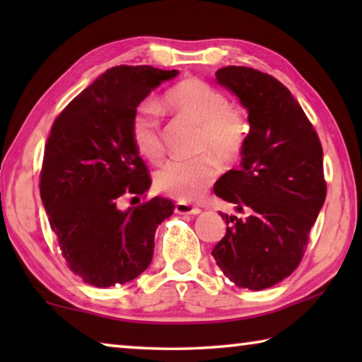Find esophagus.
<instances>
[{"instance_id": "esophagus-1", "label": "esophagus", "mask_w": 362, "mask_h": 362, "mask_svg": "<svg viewBox=\"0 0 362 362\" xmlns=\"http://www.w3.org/2000/svg\"><path fill=\"white\" fill-rule=\"evenodd\" d=\"M175 212L177 214H189V216H198V214H201V209L199 207H194V206L187 204V203H177Z\"/></svg>"}]
</instances>
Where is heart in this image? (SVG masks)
Listing matches in <instances>:
<instances>
[{"instance_id":"heart-1","label":"heart","mask_w":362,"mask_h":362,"mask_svg":"<svg viewBox=\"0 0 362 362\" xmlns=\"http://www.w3.org/2000/svg\"><path fill=\"white\" fill-rule=\"evenodd\" d=\"M164 105L201 124V150L211 151L222 161L236 158L246 139V118L240 108L231 107L226 95L201 79H183L164 95ZM132 140L142 156L158 161L163 155L159 108L144 102L132 118ZM218 174L216 159H169L155 175V185L177 199L192 201L211 185Z\"/></svg>"}]
</instances>
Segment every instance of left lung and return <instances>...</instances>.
<instances>
[{
	"label": "left lung",
	"instance_id": "obj_1",
	"mask_svg": "<svg viewBox=\"0 0 362 362\" xmlns=\"http://www.w3.org/2000/svg\"><path fill=\"white\" fill-rule=\"evenodd\" d=\"M216 78L247 110L250 129L241 168L230 169L214 187L243 217L220 212L226 233L212 255L231 283L262 291L292 274L302 260L326 199L322 146L276 78L235 65L217 70Z\"/></svg>",
	"mask_w": 362,
	"mask_h": 362
}]
</instances>
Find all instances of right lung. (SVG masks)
Returning <instances> with one entry per match:
<instances>
[{
    "instance_id": "obj_1",
    "label": "right lung",
    "mask_w": 362,
    "mask_h": 362,
    "mask_svg": "<svg viewBox=\"0 0 362 362\" xmlns=\"http://www.w3.org/2000/svg\"><path fill=\"white\" fill-rule=\"evenodd\" d=\"M179 75L148 65L107 70L54 121L40 193L69 268L95 287L124 284L153 259L155 233L174 203L155 196L121 211L151 185L132 140V118L151 90ZM132 198V199H134Z\"/></svg>"
}]
</instances>
